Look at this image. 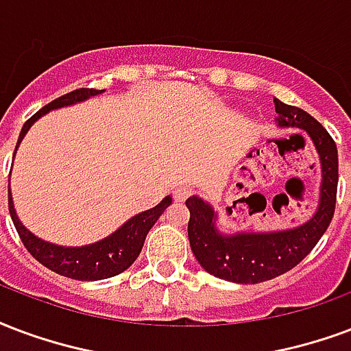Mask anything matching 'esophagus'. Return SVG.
I'll list each match as a JSON object with an SVG mask.
<instances>
[{"instance_id": "obj_1", "label": "esophagus", "mask_w": 351, "mask_h": 351, "mask_svg": "<svg viewBox=\"0 0 351 351\" xmlns=\"http://www.w3.org/2000/svg\"><path fill=\"white\" fill-rule=\"evenodd\" d=\"M189 195V188H176L175 189V201L176 202H184Z\"/></svg>"}]
</instances>
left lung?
<instances>
[{
  "instance_id": "1",
  "label": "left lung",
  "mask_w": 351,
  "mask_h": 351,
  "mask_svg": "<svg viewBox=\"0 0 351 351\" xmlns=\"http://www.w3.org/2000/svg\"><path fill=\"white\" fill-rule=\"evenodd\" d=\"M275 111L279 113V126L305 130L320 154V204L307 223L288 230L227 236L215 228V214L208 202L197 195L189 197L186 201L189 245L202 268L217 279L256 285L287 274L313 251L333 219L339 184V154L333 137L314 117L295 106L275 98Z\"/></svg>"
}]
</instances>
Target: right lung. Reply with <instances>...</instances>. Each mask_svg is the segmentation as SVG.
<instances>
[{"label": "right lung", "mask_w": 351, "mask_h": 351, "mask_svg": "<svg viewBox=\"0 0 351 351\" xmlns=\"http://www.w3.org/2000/svg\"><path fill=\"white\" fill-rule=\"evenodd\" d=\"M100 93L102 90L85 89L83 87V89H76L56 98L53 102L44 106L43 110H38L29 121H25L22 132H20V137H18V143L22 141V137L31 128V124L35 123L38 117H43L44 113H48L50 110H56V108H63V106H70V104L82 102L85 98L100 95ZM169 204H171V197H165L158 206L137 214L136 217H132L130 221L124 223L117 232H113L108 238H104L102 241H96L93 245H85V247H61V245H53V243L40 240V238L31 234L29 230L23 227L20 219H18L16 212H14V204H12V197H10L9 189L10 217H12V223H14L18 236H20V240L25 245V249L43 266H46L51 271H56V274L64 275L69 279H76V281L110 279V277L123 274L124 269H128L136 262L139 253H141L143 243H145V238L149 234V230L158 221V217L165 212Z\"/></svg>", "instance_id": "1"}]
</instances>
